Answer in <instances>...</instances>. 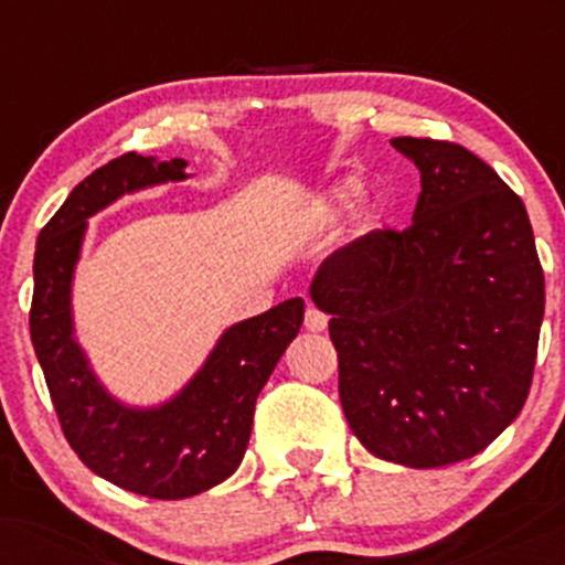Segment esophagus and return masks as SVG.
Here are the masks:
<instances>
[{"instance_id":"1","label":"esophagus","mask_w":565,"mask_h":565,"mask_svg":"<svg viewBox=\"0 0 565 565\" xmlns=\"http://www.w3.org/2000/svg\"><path fill=\"white\" fill-rule=\"evenodd\" d=\"M324 328H328V313H322V311H319V308L308 306L306 308V330L322 332Z\"/></svg>"}]
</instances>
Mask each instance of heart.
<instances>
[{"mask_svg":"<svg viewBox=\"0 0 565 565\" xmlns=\"http://www.w3.org/2000/svg\"><path fill=\"white\" fill-rule=\"evenodd\" d=\"M360 198H362V189H360V183H354V181L343 183V186L335 192V203L343 207H352Z\"/></svg>","mask_w":565,"mask_h":565,"instance_id":"b5f03b06","label":"heart"}]
</instances>
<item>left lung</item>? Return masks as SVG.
<instances>
[{"label": "left lung", "mask_w": 565, "mask_h": 565, "mask_svg": "<svg viewBox=\"0 0 565 565\" xmlns=\"http://www.w3.org/2000/svg\"><path fill=\"white\" fill-rule=\"evenodd\" d=\"M423 178L406 230L332 252L311 281L362 447L406 468L482 452L518 419L544 319L525 205L468 148L395 138Z\"/></svg>", "instance_id": "8db88e82"}]
</instances>
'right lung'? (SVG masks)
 <instances>
[{"mask_svg": "<svg viewBox=\"0 0 565 565\" xmlns=\"http://www.w3.org/2000/svg\"><path fill=\"white\" fill-rule=\"evenodd\" d=\"M186 178L183 159L124 153L81 181L38 237L29 311L34 354L70 447L97 477L159 501L192 498L233 477L257 395L306 311L302 298H292L227 328L186 387L159 406H127L105 390L73 322V276L88 218L124 194Z\"/></svg>", "mask_w": 565, "mask_h": 565, "instance_id": "add662e5", "label": "right lung"}]
</instances>
